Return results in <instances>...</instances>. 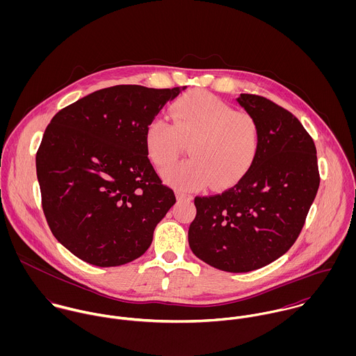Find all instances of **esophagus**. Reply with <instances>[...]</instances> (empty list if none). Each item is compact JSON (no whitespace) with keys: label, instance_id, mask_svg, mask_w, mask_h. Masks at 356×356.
I'll use <instances>...</instances> for the list:
<instances>
[{"label":"esophagus","instance_id":"obj_1","mask_svg":"<svg viewBox=\"0 0 356 356\" xmlns=\"http://www.w3.org/2000/svg\"><path fill=\"white\" fill-rule=\"evenodd\" d=\"M177 200L178 202H191L192 200V196L184 193V192H177Z\"/></svg>","mask_w":356,"mask_h":356}]
</instances>
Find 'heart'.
<instances>
[{
  "mask_svg": "<svg viewBox=\"0 0 356 356\" xmlns=\"http://www.w3.org/2000/svg\"><path fill=\"white\" fill-rule=\"evenodd\" d=\"M172 122L154 118L145 129V147L153 164L163 168L190 143L191 159L163 170L164 182L181 192L220 189L238 182L254 165L260 126L254 115L234 111L218 97L196 92L172 104Z\"/></svg>",
  "mask_w": 356,
  "mask_h": 356,
  "instance_id": "b5f03b06",
  "label": "heart"
}]
</instances>
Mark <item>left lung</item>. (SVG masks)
I'll list each match as a JSON object with an SVG mask.
<instances>
[{"label":"left lung","mask_w":356,"mask_h":356,"mask_svg":"<svg viewBox=\"0 0 356 356\" xmlns=\"http://www.w3.org/2000/svg\"><path fill=\"white\" fill-rule=\"evenodd\" d=\"M237 102L260 126L254 165L220 195L195 197L192 252L227 273L270 264L298 240L319 188L316 149L299 119L256 95Z\"/></svg>","instance_id":"obj_1"}]
</instances>
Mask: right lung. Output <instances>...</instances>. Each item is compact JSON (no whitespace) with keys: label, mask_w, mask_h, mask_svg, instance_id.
Segmentation results:
<instances>
[{"label":"right lung","mask_w":356,"mask_h":356,"mask_svg":"<svg viewBox=\"0 0 356 356\" xmlns=\"http://www.w3.org/2000/svg\"><path fill=\"white\" fill-rule=\"evenodd\" d=\"M185 89L118 85L53 116L35 157L37 177L51 233L71 254L115 267L149 248L177 200L148 157L145 129Z\"/></svg>","instance_id":"1"}]
</instances>
